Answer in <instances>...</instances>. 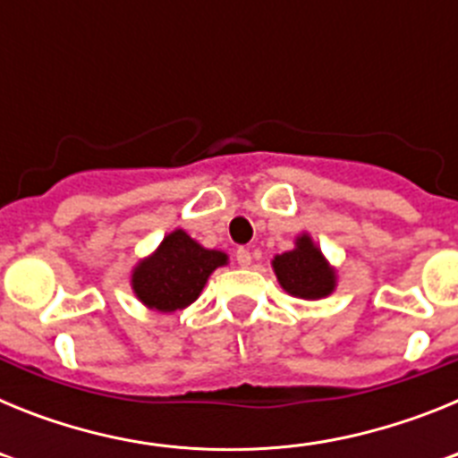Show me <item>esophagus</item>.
<instances>
[{
    "mask_svg": "<svg viewBox=\"0 0 458 458\" xmlns=\"http://www.w3.org/2000/svg\"><path fill=\"white\" fill-rule=\"evenodd\" d=\"M236 261H238V266H242V268H248V266L252 264V254H250V250L238 248L236 250Z\"/></svg>",
    "mask_w": 458,
    "mask_h": 458,
    "instance_id": "obj_1",
    "label": "esophagus"
}]
</instances>
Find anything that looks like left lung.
Wrapping results in <instances>:
<instances>
[{"mask_svg": "<svg viewBox=\"0 0 458 458\" xmlns=\"http://www.w3.org/2000/svg\"><path fill=\"white\" fill-rule=\"evenodd\" d=\"M273 270L279 286L302 301H321L337 289V270L310 233L295 238V248L289 252L275 254Z\"/></svg>", "mask_w": 458, "mask_h": 458, "instance_id": "left-lung-1", "label": "left lung"}]
</instances>
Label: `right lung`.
<instances>
[{
	"label": "right lung",
	"instance_id": "obj_1",
	"mask_svg": "<svg viewBox=\"0 0 458 458\" xmlns=\"http://www.w3.org/2000/svg\"><path fill=\"white\" fill-rule=\"evenodd\" d=\"M226 264L225 252L204 248L183 229H174L132 268V293L148 310L172 314L192 305L213 270Z\"/></svg>",
	"mask_w": 458,
	"mask_h": 458
}]
</instances>
